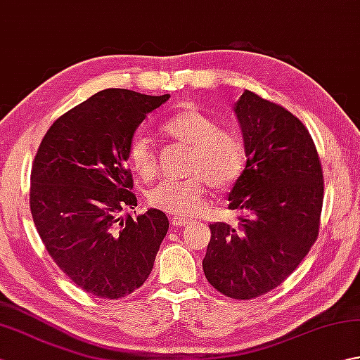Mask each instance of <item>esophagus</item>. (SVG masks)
I'll return each mask as SVG.
<instances>
[{
  "label": "esophagus",
  "instance_id": "1",
  "mask_svg": "<svg viewBox=\"0 0 360 360\" xmlns=\"http://www.w3.org/2000/svg\"><path fill=\"white\" fill-rule=\"evenodd\" d=\"M190 223H192V221L187 219V218H179V217H174V218H172V226H173V229L186 227V226H188Z\"/></svg>",
  "mask_w": 360,
  "mask_h": 360
}]
</instances>
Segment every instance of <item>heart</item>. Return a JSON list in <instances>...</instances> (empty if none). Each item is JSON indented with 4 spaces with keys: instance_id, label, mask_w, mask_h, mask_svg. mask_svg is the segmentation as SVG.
<instances>
[{
    "instance_id": "1",
    "label": "heart",
    "mask_w": 360,
    "mask_h": 360,
    "mask_svg": "<svg viewBox=\"0 0 360 360\" xmlns=\"http://www.w3.org/2000/svg\"><path fill=\"white\" fill-rule=\"evenodd\" d=\"M168 139L190 148L187 181H165L151 188L147 201L153 209L168 215L190 218L205 207L209 184L227 188L235 184L244 168V145L232 129L219 128L218 122L196 106L176 112L162 127ZM128 160L142 181L155 179L158 155L147 136L136 134L128 147Z\"/></svg>"
}]
</instances>
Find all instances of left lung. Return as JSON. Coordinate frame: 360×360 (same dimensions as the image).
<instances>
[{
	"mask_svg": "<svg viewBox=\"0 0 360 360\" xmlns=\"http://www.w3.org/2000/svg\"><path fill=\"white\" fill-rule=\"evenodd\" d=\"M246 165L229 195L238 227L210 224L205 278L226 297L250 300L281 285L316 243L323 172L309 131L281 105L244 91L235 103Z\"/></svg>",
	"mask_w": 360,
	"mask_h": 360,
	"instance_id": "left-lung-1",
	"label": "left lung"
}]
</instances>
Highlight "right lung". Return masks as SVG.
Wrapping results in <instances>:
<instances>
[{"instance_id":"right-lung-1","label":"right lung","mask_w":360,"mask_h":360,"mask_svg":"<svg viewBox=\"0 0 360 360\" xmlns=\"http://www.w3.org/2000/svg\"><path fill=\"white\" fill-rule=\"evenodd\" d=\"M168 97L103 89L53 122L34 159L29 204L46 250L80 289L105 300L143 285L168 231L156 209L119 217L137 205L129 142Z\"/></svg>"}]
</instances>
